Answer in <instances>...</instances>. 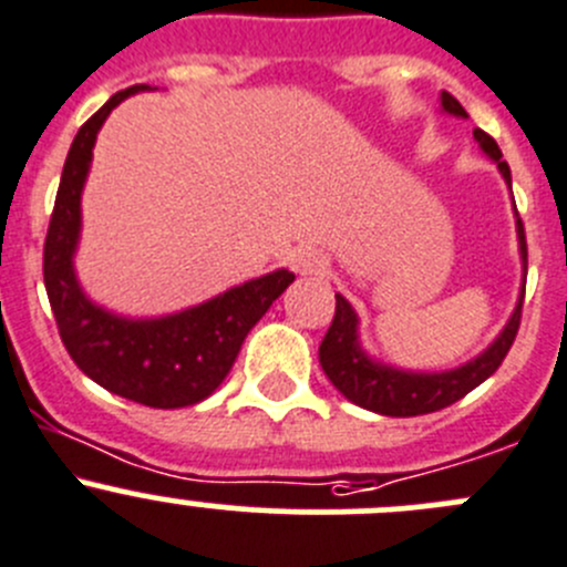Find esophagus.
Here are the masks:
<instances>
[{"label": "esophagus", "mask_w": 567, "mask_h": 567, "mask_svg": "<svg viewBox=\"0 0 567 567\" xmlns=\"http://www.w3.org/2000/svg\"><path fill=\"white\" fill-rule=\"evenodd\" d=\"M327 266V257L316 249H296L293 255H290V268H293L296 274H323Z\"/></svg>", "instance_id": "esophagus-1"}]
</instances>
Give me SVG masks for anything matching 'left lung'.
Listing matches in <instances>:
<instances>
[{
	"mask_svg": "<svg viewBox=\"0 0 567 567\" xmlns=\"http://www.w3.org/2000/svg\"><path fill=\"white\" fill-rule=\"evenodd\" d=\"M443 110H449V113L454 115H463V118L468 115L463 104H460L449 91H443ZM474 137L480 141L482 150L498 163V172L504 174L507 185L513 183V179H509V166L502 161V150H498L496 141H493L485 130H474ZM518 238L520 255H524L526 266V233L520 216ZM520 307H524V299L518 301L513 318H509L504 332L496 338V343H493L485 354L476 357V360L465 362L463 368H454V371L410 373L399 371V368L379 365V362H371L362 354L360 343H357L354 310H351V305L343 296L334 293V318L332 327L323 334L321 346H318V360H321V368L329 377V382H332L346 399L354 401L357 406H365V410L390 417L426 415V412H437L443 410V406H452L454 401L468 395L471 390L480 388L487 377H493V373L498 371V365L504 362L507 351L513 349L515 334H518Z\"/></svg>",
	"mask_w": 567,
	"mask_h": 567,
	"instance_id": "8db88e82",
	"label": "left lung"
}]
</instances>
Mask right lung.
Returning <instances> with one entry per match:
<instances>
[{"label": "right lung", "instance_id": "1", "mask_svg": "<svg viewBox=\"0 0 567 567\" xmlns=\"http://www.w3.org/2000/svg\"><path fill=\"white\" fill-rule=\"evenodd\" d=\"M132 85L113 93L76 132L65 157L54 210L43 244V285L58 321L60 340L82 373L104 390L157 410L199 404L233 368L249 329L285 293L293 274L288 268L227 290L199 307L152 321H126L110 316L82 296L71 268L80 235V194L91 166L96 132L110 110Z\"/></svg>", "mask_w": 567, "mask_h": 567}]
</instances>
